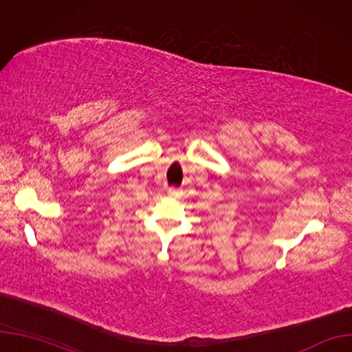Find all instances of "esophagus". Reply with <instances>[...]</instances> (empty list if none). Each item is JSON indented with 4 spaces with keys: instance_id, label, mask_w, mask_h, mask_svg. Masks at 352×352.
<instances>
[{
    "instance_id": "1",
    "label": "esophagus",
    "mask_w": 352,
    "mask_h": 352,
    "mask_svg": "<svg viewBox=\"0 0 352 352\" xmlns=\"http://www.w3.org/2000/svg\"><path fill=\"white\" fill-rule=\"evenodd\" d=\"M167 193H168V197H170V198H179L182 192H180L179 188H168Z\"/></svg>"
}]
</instances>
